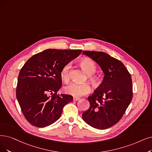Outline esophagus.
<instances>
[{
	"label": "esophagus",
	"mask_w": 152,
	"mask_h": 152,
	"mask_svg": "<svg viewBox=\"0 0 152 152\" xmlns=\"http://www.w3.org/2000/svg\"><path fill=\"white\" fill-rule=\"evenodd\" d=\"M73 100H74V101H77V100H80V98H79V97L74 96V99H73Z\"/></svg>",
	"instance_id": "obj_1"
}]
</instances>
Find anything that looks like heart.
I'll return each mask as SVG.
<instances>
[{
    "mask_svg": "<svg viewBox=\"0 0 152 152\" xmlns=\"http://www.w3.org/2000/svg\"><path fill=\"white\" fill-rule=\"evenodd\" d=\"M80 64L85 72L88 74V80L93 84L98 83V77L94 74L96 70V66L95 62L89 58H83L80 61ZM71 64L67 63L64 65L60 72V77L62 81L66 82L70 78V70ZM66 94L74 96H80L89 94L91 91L90 86L87 83L78 84L71 83L64 88Z\"/></svg>",
    "mask_w": 152,
    "mask_h": 152,
    "instance_id": "obj_1",
    "label": "heart"
}]
</instances>
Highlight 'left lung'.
<instances>
[{
    "label": "left lung",
    "instance_id": "left-lung-1",
    "mask_svg": "<svg viewBox=\"0 0 152 152\" xmlns=\"http://www.w3.org/2000/svg\"><path fill=\"white\" fill-rule=\"evenodd\" d=\"M82 54L92 58L105 74L100 86L88 97L90 107L82 118L95 129H108L122 118L132 100L131 75L122 62L105 52L83 51Z\"/></svg>",
    "mask_w": 152,
    "mask_h": 152
}]
</instances>
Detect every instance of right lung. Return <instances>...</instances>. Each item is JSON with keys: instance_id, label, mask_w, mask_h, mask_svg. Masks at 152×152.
I'll use <instances>...</instances> for the list:
<instances>
[{"instance_id": "add662e5", "label": "right lung", "mask_w": 152, "mask_h": 152, "mask_svg": "<svg viewBox=\"0 0 152 152\" xmlns=\"http://www.w3.org/2000/svg\"><path fill=\"white\" fill-rule=\"evenodd\" d=\"M82 50L47 49L30 57L20 69L16 96L23 116L34 126L45 127L61 116L64 107L73 96L59 95L62 86L60 72Z\"/></svg>"}]
</instances>
